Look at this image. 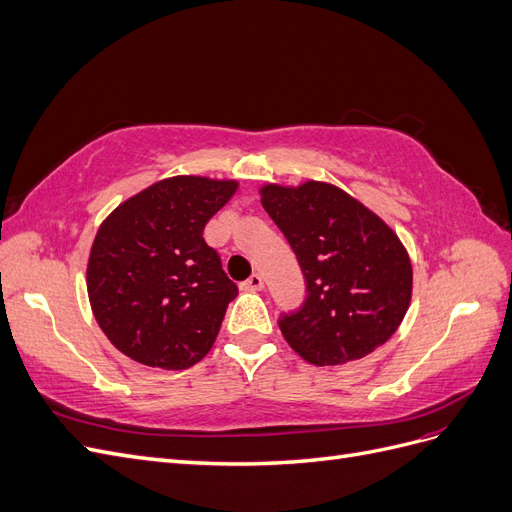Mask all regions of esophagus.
Wrapping results in <instances>:
<instances>
[{
	"instance_id": "34e87169",
	"label": "esophagus",
	"mask_w": 512,
	"mask_h": 512,
	"mask_svg": "<svg viewBox=\"0 0 512 512\" xmlns=\"http://www.w3.org/2000/svg\"><path fill=\"white\" fill-rule=\"evenodd\" d=\"M241 288H243V290H250V292H256V290L265 288V280H262V275L254 273V275L247 277V280L241 284Z\"/></svg>"
}]
</instances>
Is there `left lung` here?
Masks as SVG:
<instances>
[{"instance_id": "obj_1", "label": "left lung", "mask_w": 512, "mask_h": 512, "mask_svg": "<svg viewBox=\"0 0 512 512\" xmlns=\"http://www.w3.org/2000/svg\"><path fill=\"white\" fill-rule=\"evenodd\" d=\"M260 203L284 232L305 277V301L277 320L288 346L316 367L363 359L389 339L412 299L404 243L333 183H267Z\"/></svg>"}]
</instances>
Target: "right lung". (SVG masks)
<instances>
[{
	"label": "right lung",
	"mask_w": 512,
	"mask_h": 512,
	"mask_svg": "<svg viewBox=\"0 0 512 512\" xmlns=\"http://www.w3.org/2000/svg\"><path fill=\"white\" fill-rule=\"evenodd\" d=\"M237 188L232 179H162L102 222L87 265L89 303L132 361L179 371L211 350L239 288L203 230Z\"/></svg>",
	"instance_id": "obj_1"
}]
</instances>
